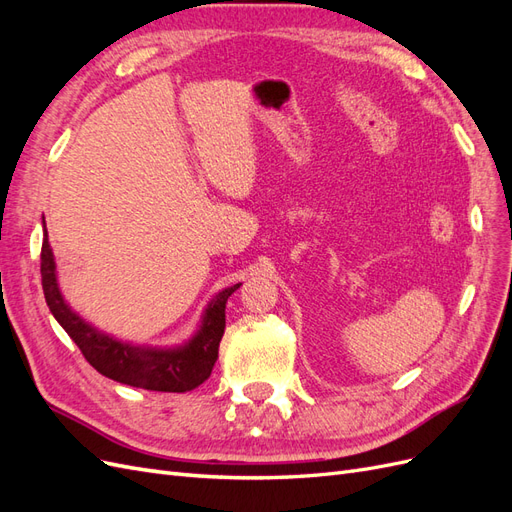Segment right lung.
<instances>
[{
  "label": "right lung",
  "instance_id": "right-lung-1",
  "mask_svg": "<svg viewBox=\"0 0 512 512\" xmlns=\"http://www.w3.org/2000/svg\"><path fill=\"white\" fill-rule=\"evenodd\" d=\"M40 273L46 305L91 367L111 380L162 393H188L211 376L226 329V301L241 286H230L211 301L203 327L188 346L177 350H153L121 344L72 312L57 288L55 260L46 230L40 252Z\"/></svg>",
  "mask_w": 512,
  "mask_h": 512
}]
</instances>
